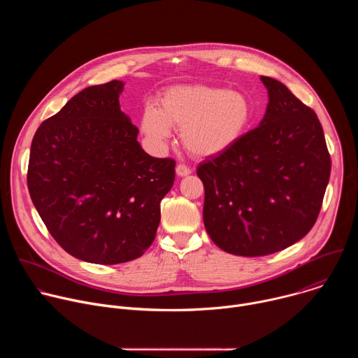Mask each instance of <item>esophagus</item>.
I'll use <instances>...</instances> for the list:
<instances>
[{
	"instance_id": "1",
	"label": "esophagus",
	"mask_w": 358,
	"mask_h": 358,
	"mask_svg": "<svg viewBox=\"0 0 358 358\" xmlns=\"http://www.w3.org/2000/svg\"><path fill=\"white\" fill-rule=\"evenodd\" d=\"M176 173H177L178 177H185V176L191 174V170H189L187 166H184V164H178V166L176 167Z\"/></svg>"
}]
</instances>
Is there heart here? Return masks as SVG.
<instances>
[{
    "label": "heart",
    "instance_id": "obj_1",
    "mask_svg": "<svg viewBox=\"0 0 358 358\" xmlns=\"http://www.w3.org/2000/svg\"><path fill=\"white\" fill-rule=\"evenodd\" d=\"M252 117V101L242 92L178 85L160 96L159 109L147 106L143 110L140 129L156 145L169 140L171 127L181 130V141L191 156L214 159L239 143Z\"/></svg>",
    "mask_w": 358,
    "mask_h": 358
}]
</instances>
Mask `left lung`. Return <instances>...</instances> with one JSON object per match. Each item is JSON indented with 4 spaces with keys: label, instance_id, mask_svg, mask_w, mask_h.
Instances as JSON below:
<instances>
[{
    "label": "left lung",
    "instance_id": "8db88e82",
    "mask_svg": "<svg viewBox=\"0 0 358 358\" xmlns=\"http://www.w3.org/2000/svg\"><path fill=\"white\" fill-rule=\"evenodd\" d=\"M261 80L269 101L259 126L196 169L203 225L218 248L238 257L271 255L308 234L331 170L316 113L282 82Z\"/></svg>",
    "mask_w": 358,
    "mask_h": 358
}]
</instances>
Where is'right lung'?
<instances>
[{
	"mask_svg": "<svg viewBox=\"0 0 358 358\" xmlns=\"http://www.w3.org/2000/svg\"><path fill=\"white\" fill-rule=\"evenodd\" d=\"M124 82L89 86L36 130L28 189L50 235L97 265L133 261L156 238L160 202L176 178L173 159L148 156L122 112Z\"/></svg>",
	"mask_w": 358,
	"mask_h": 358,
	"instance_id": "obj_1",
	"label": "right lung"
}]
</instances>
